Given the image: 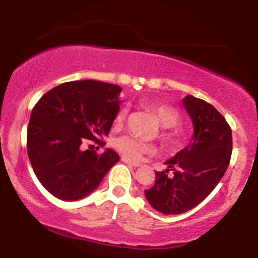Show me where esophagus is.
I'll return each instance as SVG.
<instances>
[{
  "label": "esophagus",
  "instance_id": "obj_1",
  "mask_svg": "<svg viewBox=\"0 0 258 258\" xmlns=\"http://www.w3.org/2000/svg\"><path fill=\"white\" fill-rule=\"evenodd\" d=\"M121 160H122V162H124V163L129 164V165H133V167H135V168L140 167V165H141L140 163H136V162H133V161H130V160H128V158H125V157H122Z\"/></svg>",
  "mask_w": 258,
  "mask_h": 258
}]
</instances>
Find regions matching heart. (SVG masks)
<instances>
[{
    "label": "heart",
    "mask_w": 258,
    "mask_h": 258,
    "mask_svg": "<svg viewBox=\"0 0 258 258\" xmlns=\"http://www.w3.org/2000/svg\"><path fill=\"white\" fill-rule=\"evenodd\" d=\"M150 111H153L160 123L163 126L161 133V140L169 148H176L181 146L183 137V130L176 128V124L181 119L179 112L175 108L167 104H150L148 105ZM126 109L122 108L115 116V125L123 124L126 117ZM115 149L121 153L125 158L130 161H139L143 155L154 154V147L149 143L135 139L133 136H121L114 141Z\"/></svg>",
    "instance_id": "b5f03b06"
}]
</instances>
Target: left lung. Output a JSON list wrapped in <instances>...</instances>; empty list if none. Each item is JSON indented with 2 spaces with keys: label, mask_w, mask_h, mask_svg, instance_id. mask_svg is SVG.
Segmentation results:
<instances>
[{
  "label": "left lung",
  "mask_w": 258,
  "mask_h": 258,
  "mask_svg": "<svg viewBox=\"0 0 258 258\" xmlns=\"http://www.w3.org/2000/svg\"><path fill=\"white\" fill-rule=\"evenodd\" d=\"M183 105L192 119V139L165 162L167 170L156 171L155 184L144 190L151 207L164 215L182 214L199 206L223 177L231 157V128L223 115L191 95L184 97Z\"/></svg>",
  "instance_id": "obj_1"
}]
</instances>
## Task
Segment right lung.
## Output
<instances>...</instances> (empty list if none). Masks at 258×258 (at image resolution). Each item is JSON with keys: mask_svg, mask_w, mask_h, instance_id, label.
I'll list each match as a JSON object with an SVG mask.
<instances>
[{"mask_svg": "<svg viewBox=\"0 0 258 258\" xmlns=\"http://www.w3.org/2000/svg\"><path fill=\"white\" fill-rule=\"evenodd\" d=\"M116 84L86 80L66 82L42 96L30 115L27 150L41 184L63 201L89 195L119 156L107 149L82 150L86 140L103 146L119 110Z\"/></svg>", "mask_w": 258, "mask_h": 258, "instance_id": "add662e5", "label": "right lung"}]
</instances>
